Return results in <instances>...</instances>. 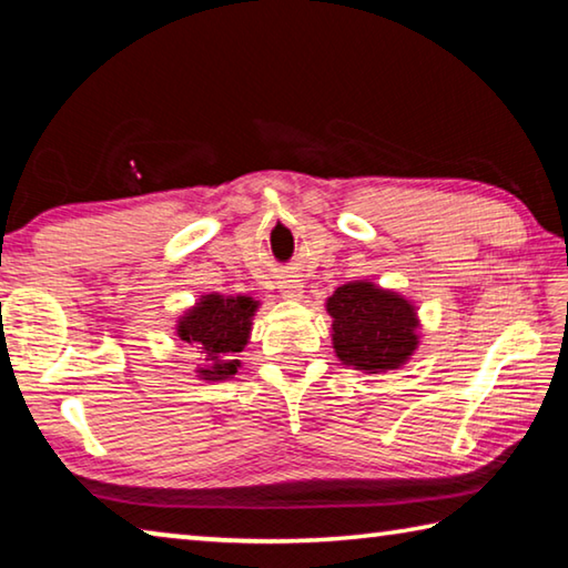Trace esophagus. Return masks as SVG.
I'll return each mask as SVG.
<instances>
[{
    "label": "esophagus",
    "mask_w": 568,
    "mask_h": 568,
    "mask_svg": "<svg viewBox=\"0 0 568 568\" xmlns=\"http://www.w3.org/2000/svg\"><path fill=\"white\" fill-rule=\"evenodd\" d=\"M281 293L285 297H293V301H297V297H301V293H303V285L297 283V281H283L281 283Z\"/></svg>",
    "instance_id": "34e87169"
}]
</instances>
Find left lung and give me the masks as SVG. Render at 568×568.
<instances>
[{
  "label": "left lung",
  "instance_id": "obj_1",
  "mask_svg": "<svg viewBox=\"0 0 568 568\" xmlns=\"http://www.w3.org/2000/svg\"><path fill=\"white\" fill-rule=\"evenodd\" d=\"M335 355L355 371H393L416 351V311L398 293L373 283L341 285L328 297Z\"/></svg>",
  "mask_w": 568,
  "mask_h": 568
}]
</instances>
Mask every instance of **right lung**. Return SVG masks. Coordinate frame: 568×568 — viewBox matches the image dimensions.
Masks as SVG:
<instances>
[{
    "label": "right lung",
    "mask_w": 568,
    "mask_h": 568,
    "mask_svg": "<svg viewBox=\"0 0 568 568\" xmlns=\"http://www.w3.org/2000/svg\"><path fill=\"white\" fill-rule=\"evenodd\" d=\"M257 303L253 297L237 295H203L192 311L180 321V341L190 343L203 353L205 368H200L203 381H225L235 376L240 368L237 353L245 348L250 338V321H253Z\"/></svg>",
    "instance_id": "obj_1"
}]
</instances>
